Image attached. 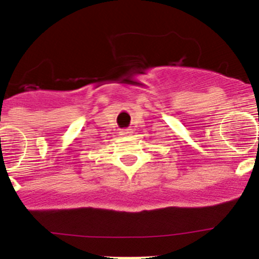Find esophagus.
I'll use <instances>...</instances> for the list:
<instances>
[{"instance_id":"1","label":"esophagus","mask_w":259,"mask_h":259,"mask_svg":"<svg viewBox=\"0 0 259 259\" xmlns=\"http://www.w3.org/2000/svg\"><path fill=\"white\" fill-rule=\"evenodd\" d=\"M132 134H134L132 128H123V130H120V132H119V135H120V136H123V137L131 136Z\"/></svg>"}]
</instances>
